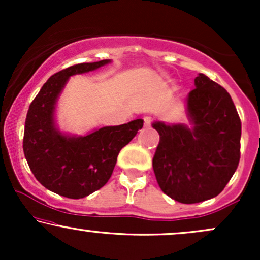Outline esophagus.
<instances>
[{
	"mask_svg": "<svg viewBox=\"0 0 260 260\" xmlns=\"http://www.w3.org/2000/svg\"><path fill=\"white\" fill-rule=\"evenodd\" d=\"M153 123V118L150 116H145L144 117V127H150V124Z\"/></svg>",
	"mask_w": 260,
	"mask_h": 260,
	"instance_id": "obj_1",
	"label": "esophagus"
}]
</instances>
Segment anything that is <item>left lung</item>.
I'll use <instances>...</instances> for the list:
<instances>
[{"instance_id": "1", "label": "left lung", "mask_w": 260, "mask_h": 260, "mask_svg": "<svg viewBox=\"0 0 260 260\" xmlns=\"http://www.w3.org/2000/svg\"><path fill=\"white\" fill-rule=\"evenodd\" d=\"M194 84L187 99L192 128L153 123L160 134L155 177L165 194L183 204L220 194L241 156V120L230 94L202 73Z\"/></svg>"}]
</instances>
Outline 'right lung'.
Masks as SVG:
<instances>
[{"label":"right lung","mask_w":260,"mask_h":260,"mask_svg":"<svg viewBox=\"0 0 260 260\" xmlns=\"http://www.w3.org/2000/svg\"><path fill=\"white\" fill-rule=\"evenodd\" d=\"M109 62L103 59L74 64L55 73L40 89L26 113L23 150L29 168L45 188L66 198H84L105 186L120 150L143 127L139 118L121 126L103 127L85 137H68L56 129V100L68 78Z\"/></svg>","instance_id":"add662e5"}]
</instances>
